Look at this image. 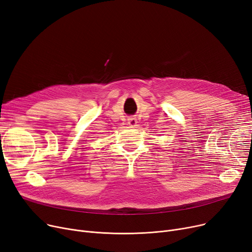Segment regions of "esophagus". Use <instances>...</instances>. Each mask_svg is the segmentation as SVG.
<instances>
[{"label":"esophagus","instance_id":"34e87169","mask_svg":"<svg viewBox=\"0 0 252 252\" xmlns=\"http://www.w3.org/2000/svg\"><path fill=\"white\" fill-rule=\"evenodd\" d=\"M127 124L129 126H136L137 125V119L136 118H128Z\"/></svg>","mask_w":252,"mask_h":252}]
</instances>
